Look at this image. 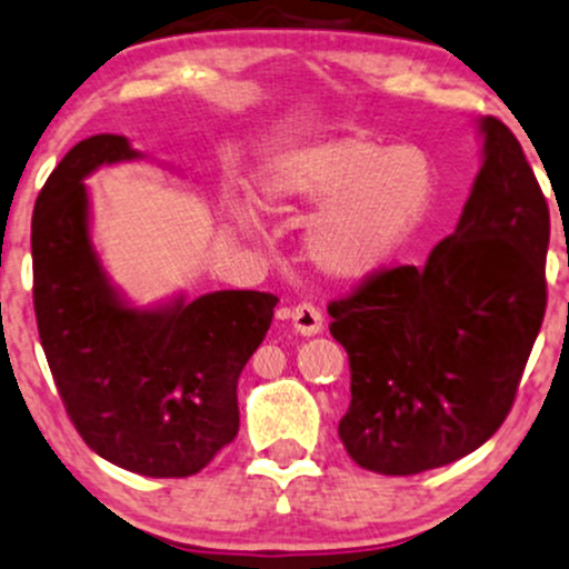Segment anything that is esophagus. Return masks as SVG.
Here are the masks:
<instances>
[{
    "label": "esophagus",
    "instance_id": "34e87169",
    "mask_svg": "<svg viewBox=\"0 0 569 569\" xmlns=\"http://www.w3.org/2000/svg\"><path fill=\"white\" fill-rule=\"evenodd\" d=\"M290 318L292 328H296L298 333H303V337H315V333L323 331V312H320L315 303H298V307H292Z\"/></svg>",
    "mask_w": 569,
    "mask_h": 569
}]
</instances>
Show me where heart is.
<instances>
[{
	"label": "heart",
	"mask_w": 569,
	"mask_h": 569,
	"mask_svg": "<svg viewBox=\"0 0 569 569\" xmlns=\"http://www.w3.org/2000/svg\"><path fill=\"white\" fill-rule=\"evenodd\" d=\"M436 197L430 156L413 144L386 148L342 137L271 158L257 178L254 204L268 216L318 208L307 227V254L337 279L383 268L425 224ZM249 230L251 221L241 219Z\"/></svg>",
	"instance_id": "heart-1"
}]
</instances>
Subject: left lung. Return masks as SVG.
I'll list each match as a JSON object with an SVG mask.
<instances>
[{
	"mask_svg": "<svg viewBox=\"0 0 569 569\" xmlns=\"http://www.w3.org/2000/svg\"><path fill=\"white\" fill-rule=\"evenodd\" d=\"M479 128L485 163L458 230L421 268H380L328 303L350 361L339 438L367 471L408 477L482 447L546 318V194L515 133L496 117Z\"/></svg>",
	"mask_w": 569,
	"mask_h": 569,
	"instance_id": "8db88e82",
	"label": "left lung"
}]
</instances>
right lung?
<instances>
[{"label": "right lung", "mask_w": 569, "mask_h": 569, "mask_svg": "<svg viewBox=\"0 0 569 569\" xmlns=\"http://www.w3.org/2000/svg\"><path fill=\"white\" fill-rule=\"evenodd\" d=\"M139 158L98 133L57 163L32 213V301L40 345L68 419L103 460L142 477H191L238 436V378L279 298L219 290L133 309L90 243L81 180Z\"/></svg>", "instance_id": "add662e5"}]
</instances>
